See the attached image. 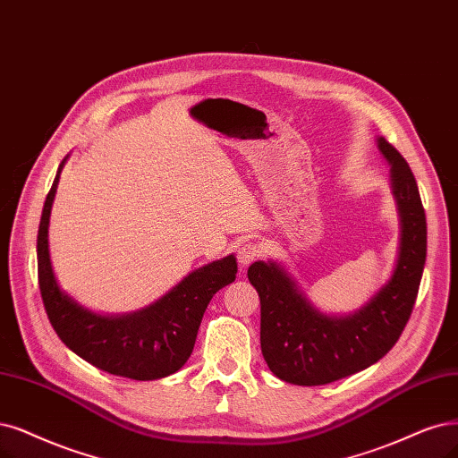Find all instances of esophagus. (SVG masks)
Masks as SVG:
<instances>
[{"instance_id":"esophagus-1","label":"esophagus","mask_w":458,"mask_h":458,"mask_svg":"<svg viewBox=\"0 0 458 458\" xmlns=\"http://www.w3.org/2000/svg\"><path fill=\"white\" fill-rule=\"evenodd\" d=\"M262 252H264V249H262V245L257 243V242H247V243H243V245L240 247V250H238L240 266H242V267H247L249 264H252L257 259H260Z\"/></svg>"}]
</instances>
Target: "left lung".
<instances>
[{
	"label": "left lung",
	"mask_w": 458,
	"mask_h": 458,
	"mask_svg": "<svg viewBox=\"0 0 458 458\" xmlns=\"http://www.w3.org/2000/svg\"><path fill=\"white\" fill-rule=\"evenodd\" d=\"M377 148L391 164L400 215L394 272L351 315L318 311L277 262H255L249 281L260 296V347L267 368L293 385H327L376 364L394 347L413 311L427 260V216L408 162L385 138Z\"/></svg>",
	"instance_id": "obj_1"
}]
</instances>
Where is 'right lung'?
I'll return each mask as SVG.
<instances>
[{
  "label": "right lung",
  "mask_w": 458,
  "mask_h": 458,
  "mask_svg": "<svg viewBox=\"0 0 458 458\" xmlns=\"http://www.w3.org/2000/svg\"><path fill=\"white\" fill-rule=\"evenodd\" d=\"M65 160L67 157L47 194L38 232L39 291L50 325L65 347L107 374L135 381L175 374L191 357L208 303L223 286L235 281V257L228 255L196 269L145 310L98 315L82 308L60 289L48 252L50 209Z\"/></svg>",
  "instance_id": "right-lung-1"
}]
</instances>
